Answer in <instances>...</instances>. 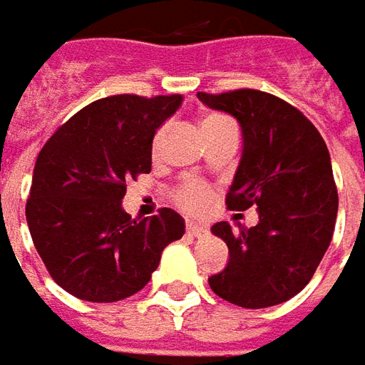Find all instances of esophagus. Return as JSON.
Returning <instances> with one entry per match:
<instances>
[{"mask_svg":"<svg viewBox=\"0 0 365 365\" xmlns=\"http://www.w3.org/2000/svg\"><path fill=\"white\" fill-rule=\"evenodd\" d=\"M187 231L188 235H192V237H197V239H200V237H205V235H207V229H205V227H200V225H197V222H187Z\"/></svg>","mask_w":365,"mask_h":365,"instance_id":"34e87169","label":"esophagus"}]
</instances>
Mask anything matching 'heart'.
Here are the masks:
<instances>
[{
  "mask_svg": "<svg viewBox=\"0 0 365 365\" xmlns=\"http://www.w3.org/2000/svg\"><path fill=\"white\" fill-rule=\"evenodd\" d=\"M227 126H233V122H231V118H227L225 114H207V116L200 118V130L205 134V138H211L212 134H217V132L222 130V128H227ZM163 140H165V128H160V130L154 134V156L160 150ZM209 197H211V195H209V188L205 187L202 182H199V180H188V182H185L182 187L178 188L177 195H175V199H177L178 205H180L182 209H187L188 212L202 211V209L207 207V202H209Z\"/></svg>",
  "mask_w": 365,
  "mask_h": 365,
  "instance_id": "heart-1",
  "label": "heart"
}]
</instances>
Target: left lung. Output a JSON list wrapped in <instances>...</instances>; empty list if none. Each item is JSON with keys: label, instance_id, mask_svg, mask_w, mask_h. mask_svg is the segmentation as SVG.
I'll list each match as a JSON object with an SVG mask.
<instances>
[{"label": "left lung", "instance_id": "1", "mask_svg": "<svg viewBox=\"0 0 365 365\" xmlns=\"http://www.w3.org/2000/svg\"><path fill=\"white\" fill-rule=\"evenodd\" d=\"M197 98L241 126L243 153L227 207L255 205L259 212L251 229L212 225L211 233L229 247V263L209 285L239 307L279 305L312 281L334 237L337 190L329 150L314 124L273 94L247 88Z\"/></svg>", "mask_w": 365, "mask_h": 365}]
</instances>
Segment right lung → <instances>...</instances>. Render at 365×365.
Here are the masks:
<instances>
[{
	"label": "right lung",
	"instance_id": "add662e5",
	"mask_svg": "<svg viewBox=\"0 0 365 365\" xmlns=\"http://www.w3.org/2000/svg\"><path fill=\"white\" fill-rule=\"evenodd\" d=\"M182 96L96 100L43 144L26 205L29 233L51 279L78 299L120 302L143 289L165 247L185 235L173 209H122L126 180L153 166V138Z\"/></svg>",
	"mask_w": 365,
	"mask_h": 365
}]
</instances>
